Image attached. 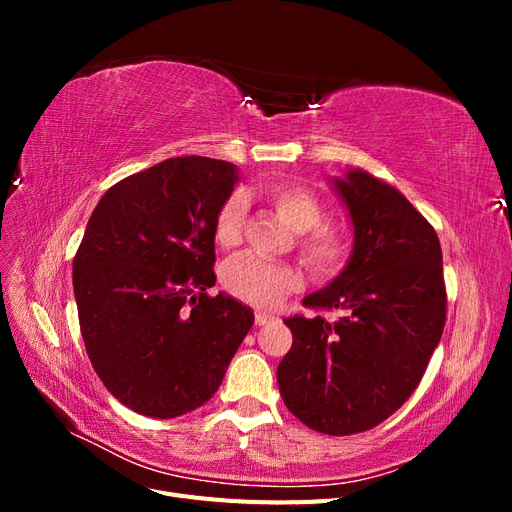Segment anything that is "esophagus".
Returning <instances> with one entry per match:
<instances>
[{
    "instance_id": "1",
    "label": "esophagus",
    "mask_w": 512,
    "mask_h": 512,
    "mask_svg": "<svg viewBox=\"0 0 512 512\" xmlns=\"http://www.w3.org/2000/svg\"><path fill=\"white\" fill-rule=\"evenodd\" d=\"M271 320V314H265V312H256V324L258 327H262V324H267Z\"/></svg>"
}]
</instances>
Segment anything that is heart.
<instances>
[{
  "instance_id": "obj_1",
  "label": "heart",
  "mask_w": 512,
  "mask_h": 512,
  "mask_svg": "<svg viewBox=\"0 0 512 512\" xmlns=\"http://www.w3.org/2000/svg\"><path fill=\"white\" fill-rule=\"evenodd\" d=\"M269 198L284 222L299 232V252L314 271L329 275L344 267L348 258V237L335 224L322 222L320 198L299 183H277ZM247 215V198L235 192L226 198L215 218V241L222 247H235L241 241ZM222 284L232 297L258 307H271L284 299V294L301 286V273L286 262H273L245 254L232 258L222 269Z\"/></svg>"
}]
</instances>
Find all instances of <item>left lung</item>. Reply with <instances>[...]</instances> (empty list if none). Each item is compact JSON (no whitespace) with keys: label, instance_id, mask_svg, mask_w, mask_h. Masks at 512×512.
<instances>
[{"label":"left lung","instance_id":"1","mask_svg":"<svg viewBox=\"0 0 512 512\" xmlns=\"http://www.w3.org/2000/svg\"><path fill=\"white\" fill-rule=\"evenodd\" d=\"M354 247L346 269L305 307L339 318H286L292 346L277 367L286 408L327 436L386 421L421 382L446 322L442 247L410 200L365 170L335 179Z\"/></svg>","mask_w":512,"mask_h":512}]
</instances>
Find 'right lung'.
Wrapping results in <instances>:
<instances>
[{
    "label": "right lung",
    "instance_id": "obj_1",
    "mask_svg": "<svg viewBox=\"0 0 512 512\" xmlns=\"http://www.w3.org/2000/svg\"><path fill=\"white\" fill-rule=\"evenodd\" d=\"M237 168L170 158L100 198L72 262L81 335L104 386L156 418L200 408L218 391L254 312L215 286V218Z\"/></svg>",
    "mask_w": 512,
    "mask_h": 512
}]
</instances>
